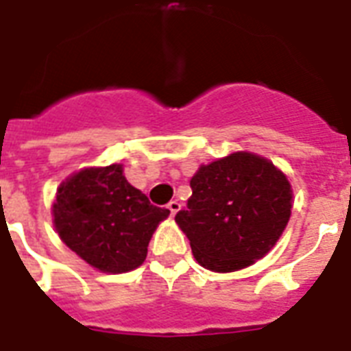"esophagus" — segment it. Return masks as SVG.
Instances as JSON below:
<instances>
[{
    "label": "esophagus",
    "mask_w": 351,
    "mask_h": 351,
    "mask_svg": "<svg viewBox=\"0 0 351 351\" xmlns=\"http://www.w3.org/2000/svg\"><path fill=\"white\" fill-rule=\"evenodd\" d=\"M179 208H181V203H179V201H170V203H168V210H170V215L178 214Z\"/></svg>",
    "instance_id": "1"
}]
</instances>
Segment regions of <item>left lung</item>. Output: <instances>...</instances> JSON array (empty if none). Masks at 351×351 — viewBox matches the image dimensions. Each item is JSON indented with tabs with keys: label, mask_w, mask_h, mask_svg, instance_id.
I'll use <instances>...</instances> for the list:
<instances>
[{
	"label": "left lung",
	"mask_w": 351,
	"mask_h": 351,
	"mask_svg": "<svg viewBox=\"0 0 351 351\" xmlns=\"http://www.w3.org/2000/svg\"><path fill=\"white\" fill-rule=\"evenodd\" d=\"M192 195L176 223L199 265L235 271L276 246L291 215V184L266 158L234 152L201 165L190 179Z\"/></svg>",
	"instance_id": "8db88e82"
}]
</instances>
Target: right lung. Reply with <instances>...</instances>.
<instances>
[{"label": "right lung", "mask_w": 351, "mask_h": 351, "mask_svg": "<svg viewBox=\"0 0 351 351\" xmlns=\"http://www.w3.org/2000/svg\"><path fill=\"white\" fill-rule=\"evenodd\" d=\"M170 210L154 206L123 176V165L90 167L60 184L52 204L56 232L81 259L105 274L143 265L148 243Z\"/></svg>", "instance_id": "1"}]
</instances>
